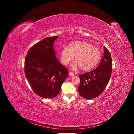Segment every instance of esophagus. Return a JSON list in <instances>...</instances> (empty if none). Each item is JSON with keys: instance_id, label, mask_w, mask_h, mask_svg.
Segmentation results:
<instances>
[{"instance_id": "1", "label": "esophagus", "mask_w": 134, "mask_h": 134, "mask_svg": "<svg viewBox=\"0 0 134 134\" xmlns=\"http://www.w3.org/2000/svg\"><path fill=\"white\" fill-rule=\"evenodd\" d=\"M69 75H70V76H74V74L72 72H71V71H69Z\"/></svg>"}]
</instances>
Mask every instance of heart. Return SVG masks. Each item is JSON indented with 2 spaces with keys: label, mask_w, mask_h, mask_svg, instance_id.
Listing matches in <instances>:
<instances>
[{
  "label": "heart",
  "mask_w": 134,
  "mask_h": 134,
  "mask_svg": "<svg viewBox=\"0 0 134 134\" xmlns=\"http://www.w3.org/2000/svg\"><path fill=\"white\" fill-rule=\"evenodd\" d=\"M75 55L76 61L72 63V69L80 66L84 70H90L98 63L101 57V53L98 48L86 41H73L68 47L64 46L61 52V61L67 65Z\"/></svg>",
  "instance_id": "obj_1"
}]
</instances>
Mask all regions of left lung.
I'll use <instances>...</instances> for the list:
<instances>
[{
  "instance_id": "8db88e82",
  "label": "left lung",
  "mask_w": 134,
  "mask_h": 134,
  "mask_svg": "<svg viewBox=\"0 0 134 134\" xmlns=\"http://www.w3.org/2000/svg\"><path fill=\"white\" fill-rule=\"evenodd\" d=\"M112 59L106 47L100 64L93 70L79 75V94L83 98L90 100L97 98L105 88L111 75Z\"/></svg>"
}]
</instances>
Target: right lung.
Returning <instances> with one entry per match:
<instances>
[{"label":"right lung","instance_id":"obj_1","mask_svg":"<svg viewBox=\"0 0 134 134\" xmlns=\"http://www.w3.org/2000/svg\"><path fill=\"white\" fill-rule=\"evenodd\" d=\"M58 36L47 37L28 51L25 75L34 92L43 98H54L68 76L67 69L57 59L53 42Z\"/></svg>","mask_w":134,"mask_h":134}]
</instances>
